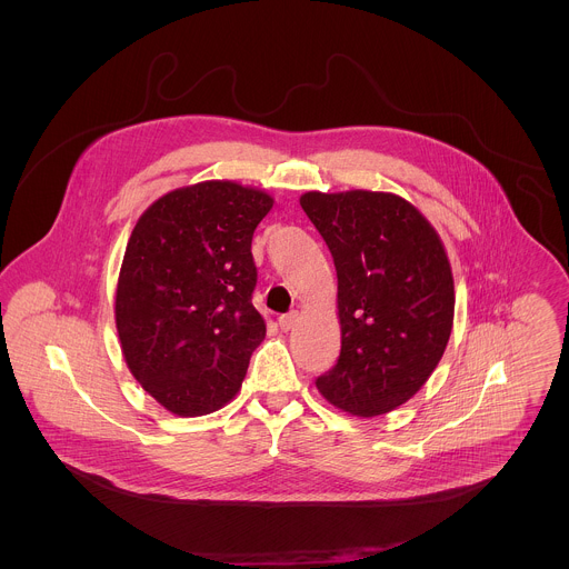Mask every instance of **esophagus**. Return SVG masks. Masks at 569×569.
<instances>
[{
  "mask_svg": "<svg viewBox=\"0 0 569 569\" xmlns=\"http://www.w3.org/2000/svg\"><path fill=\"white\" fill-rule=\"evenodd\" d=\"M298 320H300V313L298 311H291V313H287V316H280L278 318V325L282 330H291L293 326L298 325Z\"/></svg>",
  "mask_w": 569,
  "mask_h": 569,
  "instance_id": "esophagus-1",
  "label": "esophagus"
}]
</instances>
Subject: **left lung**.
<instances>
[{"label": "left lung", "instance_id": "left-lung-1", "mask_svg": "<svg viewBox=\"0 0 569 569\" xmlns=\"http://www.w3.org/2000/svg\"><path fill=\"white\" fill-rule=\"evenodd\" d=\"M300 206L337 269L341 352L316 386L328 403L372 418L431 377L453 328V273L431 223L392 192H305Z\"/></svg>", "mask_w": 569, "mask_h": 569}]
</instances>
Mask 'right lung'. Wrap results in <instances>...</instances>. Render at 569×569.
<instances>
[{
	"instance_id": "1",
	"label": "right lung",
	"mask_w": 569,
	"mask_h": 569,
	"mask_svg": "<svg viewBox=\"0 0 569 569\" xmlns=\"http://www.w3.org/2000/svg\"><path fill=\"white\" fill-rule=\"evenodd\" d=\"M271 206L264 190L201 181L166 192L131 232L116 328L131 375L170 413H212L243 386L267 332L251 237Z\"/></svg>"
}]
</instances>
